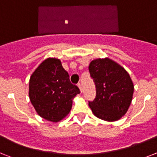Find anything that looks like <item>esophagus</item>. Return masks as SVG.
<instances>
[{
  "instance_id": "esophagus-1",
  "label": "esophagus",
  "mask_w": 157,
  "mask_h": 157,
  "mask_svg": "<svg viewBox=\"0 0 157 157\" xmlns=\"http://www.w3.org/2000/svg\"><path fill=\"white\" fill-rule=\"evenodd\" d=\"M77 86H78V88L80 89V91H81V93H82V87H81V85L79 83L78 85H77Z\"/></svg>"
}]
</instances>
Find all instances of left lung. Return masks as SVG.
Instances as JSON below:
<instances>
[{"instance_id":"left-lung-1","label":"left lung","mask_w":157,"mask_h":157,"mask_svg":"<svg viewBox=\"0 0 157 157\" xmlns=\"http://www.w3.org/2000/svg\"><path fill=\"white\" fill-rule=\"evenodd\" d=\"M89 70L97 88L96 98L89 102L93 113L105 121L120 120L127 113L134 92L128 72L108 57L92 60Z\"/></svg>"}]
</instances>
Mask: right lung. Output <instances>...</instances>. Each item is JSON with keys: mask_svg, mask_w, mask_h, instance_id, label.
Wrapping results in <instances>:
<instances>
[{"mask_svg": "<svg viewBox=\"0 0 157 157\" xmlns=\"http://www.w3.org/2000/svg\"><path fill=\"white\" fill-rule=\"evenodd\" d=\"M80 89L71 84L69 75L59 59L48 57L35 69L29 79V96L40 117L56 123L71 111L72 100Z\"/></svg>", "mask_w": 157, "mask_h": 157, "instance_id": "obj_1", "label": "right lung"}]
</instances>
